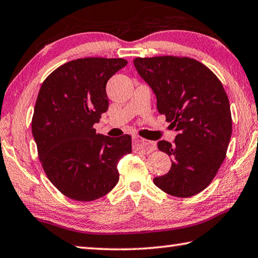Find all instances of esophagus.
Instances as JSON below:
<instances>
[{"instance_id": "1", "label": "esophagus", "mask_w": 258, "mask_h": 258, "mask_svg": "<svg viewBox=\"0 0 258 258\" xmlns=\"http://www.w3.org/2000/svg\"><path fill=\"white\" fill-rule=\"evenodd\" d=\"M133 145H134L135 151H139V152L144 153V154L153 152V151L156 149L155 143L141 138H134Z\"/></svg>"}]
</instances>
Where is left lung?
Instances as JSON below:
<instances>
[{
    "label": "left lung",
    "instance_id": "8db88e82",
    "mask_svg": "<svg viewBox=\"0 0 258 258\" xmlns=\"http://www.w3.org/2000/svg\"><path fill=\"white\" fill-rule=\"evenodd\" d=\"M139 75L152 88L156 107L178 135L160 151L172 158L170 171L153 179L165 194L188 198L210 184L226 158L233 131L230 105L217 76L197 60L162 55L135 58Z\"/></svg>",
    "mask_w": 258,
    "mask_h": 258
}]
</instances>
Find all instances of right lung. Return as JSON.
Segmentation results:
<instances>
[{"instance_id": "1", "label": "right lung", "mask_w": 258, "mask_h": 258, "mask_svg": "<svg viewBox=\"0 0 258 258\" xmlns=\"http://www.w3.org/2000/svg\"><path fill=\"white\" fill-rule=\"evenodd\" d=\"M127 64L122 58H82L60 66L41 85L32 134L48 179L77 201H93L118 182L117 163L132 152V138L96 133L108 109L106 84Z\"/></svg>"}]
</instances>
